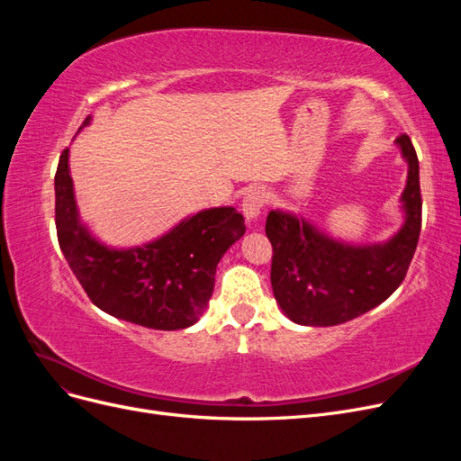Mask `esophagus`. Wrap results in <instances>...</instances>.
<instances>
[{
    "instance_id": "obj_1",
    "label": "esophagus",
    "mask_w": 461,
    "mask_h": 461,
    "mask_svg": "<svg viewBox=\"0 0 461 461\" xmlns=\"http://www.w3.org/2000/svg\"><path fill=\"white\" fill-rule=\"evenodd\" d=\"M267 203V196L261 188H252L248 190V194L244 196L242 202V213L248 221H256L259 219V215L263 213V207Z\"/></svg>"
}]
</instances>
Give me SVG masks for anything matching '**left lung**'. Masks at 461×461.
Listing matches in <instances>:
<instances>
[{
    "instance_id": "8db88e82",
    "label": "left lung",
    "mask_w": 461,
    "mask_h": 461,
    "mask_svg": "<svg viewBox=\"0 0 461 461\" xmlns=\"http://www.w3.org/2000/svg\"><path fill=\"white\" fill-rule=\"evenodd\" d=\"M396 144L408 161L402 194L406 221L388 242L350 246L329 239L298 215L269 212L265 234L273 246V294L294 323H346L383 303L406 278L421 232L420 161L408 134H400Z\"/></svg>"
}]
</instances>
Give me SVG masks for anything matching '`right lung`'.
I'll return each instance as SVG.
<instances>
[{
	"mask_svg": "<svg viewBox=\"0 0 461 461\" xmlns=\"http://www.w3.org/2000/svg\"><path fill=\"white\" fill-rule=\"evenodd\" d=\"M90 121L86 117L82 127ZM55 227L68 267L97 308L158 330L196 323L213 294L217 263L246 232L244 217L234 207H213L149 244L107 248L78 219L68 149L55 173Z\"/></svg>",
	"mask_w": 461,
	"mask_h": 461,
	"instance_id": "right-lung-1",
	"label": "right lung"
}]
</instances>
